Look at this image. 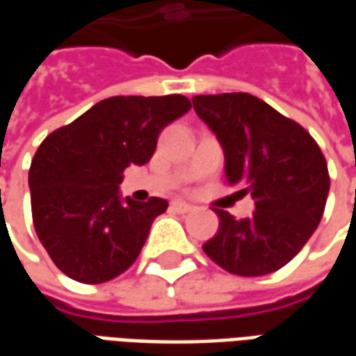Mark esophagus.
<instances>
[{"mask_svg":"<svg viewBox=\"0 0 356 356\" xmlns=\"http://www.w3.org/2000/svg\"><path fill=\"white\" fill-rule=\"evenodd\" d=\"M171 209L177 211V213H188V211H193V206L183 200H173L171 202Z\"/></svg>","mask_w":356,"mask_h":356,"instance_id":"34e87169","label":"esophagus"}]
</instances>
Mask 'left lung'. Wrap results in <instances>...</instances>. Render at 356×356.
Here are the masks:
<instances>
[{
    "mask_svg": "<svg viewBox=\"0 0 356 356\" xmlns=\"http://www.w3.org/2000/svg\"><path fill=\"white\" fill-rule=\"evenodd\" d=\"M193 104L223 147L227 183L254 198L248 219L216 209L219 231L202 248L232 275L275 273L321 223L330 191L326 158L309 131L254 95H196Z\"/></svg>",
    "mask_w": 356,
    "mask_h": 356,
    "instance_id": "8db88e82",
    "label": "left lung"
}]
</instances>
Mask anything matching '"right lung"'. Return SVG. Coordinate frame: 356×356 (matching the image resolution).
I'll return each mask as SVG.
<instances>
[{
    "label": "right lung",
    "mask_w": 356,
    "mask_h": 356,
    "mask_svg": "<svg viewBox=\"0 0 356 356\" xmlns=\"http://www.w3.org/2000/svg\"><path fill=\"white\" fill-rule=\"evenodd\" d=\"M183 95L110 97L45 137L28 185L38 238L66 276L108 282L139 257L163 198H122L129 165L152 158L163 127L191 110Z\"/></svg>",
    "instance_id": "add662e5"
}]
</instances>
